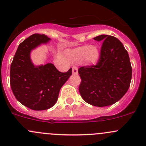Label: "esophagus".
Listing matches in <instances>:
<instances>
[{
	"label": "esophagus",
	"instance_id": "1",
	"mask_svg": "<svg viewBox=\"0 0 146 146\" xmlns=\"http://www.w3.org/2000/svg\"><path fill=\"white\" fill-rule=\"evenodd\" d=\"M72 74H78V69L76 67H72Z\"/></svg>",
	"mask_w": 146,
	"mask_h": 146
}]
</instances>
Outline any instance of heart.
<instances>
[{
	"mask_svg": "<svg viewBox=\"0 0 146 146\" xmlns=\"http://www.w3.org/2000/svg\"><path fill=\"white\" fill-rule=\"evenodd\" d=\"M66 55L72 62L75 63L84 62L87 65H96L100 58V52L98 48L89 45L67 50Z\"/></svg>",
	"mask_w": 146,
	"mask_h": 146,
	"instance_id": "obj_1",
	"label": "heart"
}]
</instances>
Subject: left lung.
<instances>
[{
    "mask_svg": "<svg viewBox=\"0 0 146 146\" xmlns=\"http://www.w3.org/2000/svg\"><path fill=\"white\" fill-rule=\"evenodd\" d=\"M103 41L100 58L96 65L82 67L79 93L88 104L96 107L113 105L128 91L132 68L129 54L118 38L102 35L94 38Z\"/></svg>",
    "mask_w": 146,
    "mask_h": 146,
    "instance_id": "obj_1",
    "label": "left lung"
}]
</instances>
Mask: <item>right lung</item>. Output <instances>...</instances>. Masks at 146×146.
I'll return each instance as SVG.
<instances>
[{
  "instance_id": "obj_1",
  "label": "right lung",
  "mask_w": 146,
  "mask_h": 146,
  "mask_svg": "<svg viewBox=\"0 0 146 146\" xmlns=\"http://www.w3.org/2000/svg\"><path fill=\"white\" fill-rule=\"evenodd\" d=\"M50 40L33 34L19 45L10 66V86L16 99L33 110H44L56 103L60 90L72 75V68L60 72L52 63L35 65L31 51Z\"/></svg>"
}]
</instances>
